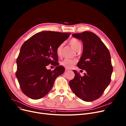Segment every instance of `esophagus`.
Here are the masks:
<instances>
[{"label": "esophagus", "instance_id": "1", "mask_svg": "<svg viewBox=\"0 0 126 126\" xmlns=\"http://www.w3.org/2000/svg\"><path fill=\"white\" fill-rule=\"evenodd\" d=\"M68 70H69V69H68V68H66V69H65V71H68Z\"/></svg>", "mask_w": 126, "mask_h": 126}]
</instances>
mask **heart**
Masks as SVG:
<instances>
[{"instance_id": "obj_1", "label": "heart", "mask_w": 126, "mask_h": 126, "mask_svg": "<svg viewBox=\"0 0 126 126\" xmlns=\"http://www.w3.org/2000/svg\"><path fill=\"white\" fill-rule=\"evenodd\" d=\"M69 43H70V44L72 46V47H73V48L77 51L81 49L82 44L81 42L79 41V40L75 38H73L70 40ZM63 47V43H61V44H60L58 46V47L57 48V54L58 56H60L61 55ZM76 61L74 60L65 59L63 61L61 62V64L66 68H70L72 66H74V65L76 64Z\"/></svg>"}]
</instances>
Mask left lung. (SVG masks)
I'll return each instance as SVG.
<instances>
[{
    "mask_svg": "<svg viewBox=\"0 0 126 126\" xmlns=\"http://www.w3.org/2000/svg\"><path fill=\"white\" fill-rule=\"evenodd\" d=\"M72 36L83 42V53L77 66L85 73L81 77L73 70L75 76L69 82L70 87L82 100L94 101L101 96L111 82L113 67L109 51L94 33L86 31Z\"/></svg>",
    "mask_w": 126,
    "mask_h": 126,
    "instance_id": "left-lung-1",
    "label": "left lung"
}]
</instances>
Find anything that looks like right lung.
<instances>
[{
	"label": "right lung",
	"mask_w": 126,
	"mask_h": 126,
	"mask_svg": "<svg viewBox=\"0 0 126 126\" xmlns=\"http://www.w3.org/2000/svg\"><path fill=\"white\" fill-rule=\"evenodd\" d=\"M70 34L43 31L23 44L16 61V76L25 95L34 100L42 98L51 89L56 79L64 72V67L58 62L57 48ZM50 63L56 66L52 71L46 67Z\"/></svg>",
	"instance_id": "1"
}]
</instances>
